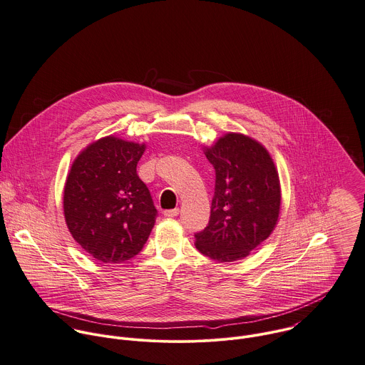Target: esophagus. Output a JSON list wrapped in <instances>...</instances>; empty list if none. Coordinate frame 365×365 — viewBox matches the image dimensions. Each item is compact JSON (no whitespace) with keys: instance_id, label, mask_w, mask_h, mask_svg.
Here are the masks:
<instances>
[{"instance_id":"1","label":"esophagus","mask_w":365,"mask_h":365,"mask_svg":"<svg viewBox=\"0 0 365 365\" xmlns=\"http://www.w3.org/2000/svg\"><path fill=\"white\" fill-rule=\"evenodd\" d=\"M178 215H179V209H170V210L163 212L165 217H176Z\"/></svg>"}]
</instances>
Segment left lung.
Wrapping results in <instances>:
<instances>
[{
  "instance_id": "left-lung-1",
  "label": "left lung",
  "mask_w": 365,
  "mask_h": 365,
  "mask_svg": "<svg viewBox=\"0 0 365 365\" xmlns=\"http://www.w3.org/2000/svg\"><path fill=\"white\" fill-rule=\"evenodd\" d=\"M216 172L210 220L195 235L196 249L216 262L250 255L274 230L282 203L279 173L267 149L242 133L205 148Z\"/></svg>"
}]
</instances>
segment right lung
Returning <instances> with one entry per match:
<instances>
[{
    "mask_svg": "<svg viewBox=\"0 0 365 365\" xmlns=\"http://www.w3.org/2000/svg\"><path fill=\"white\" fill-rule=\"evenodd\" d=\"M145 143L105 136L73 160L63 215L76 243L101 263H123L145 246L158 210L136 173Z\"/></svg>",
    "mask_w": 365,
    "mask_h": 365,
    "instance_id": "add662e5",
    "label": "right lung"
}]
</instances>
